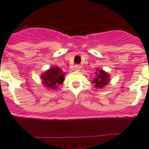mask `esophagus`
I'll return each mask as SVG.
<instances>
[{"mask_svg": "<svg viewBox=\"0 0 149 149\" xmlns=\"http://www.w3.org/2000/svg\"><path fill=\"white\" fill-rule=\"evenodd\" d=\"M75 70H76L77 71H79L80 70V66H79V65H76V66H75Z\"/></svg>", "mask_w": 149, "mask_h": 149, "instance_id": "1", "label": "esophagus"}]
</instances>
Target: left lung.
<instances>
[{
    "label": "left lung",
    "instance_id": "left-lung-1",
    "mask_svg": "<svg viewBox=\"0 0 149 149\" xmlns=\"http://www.w3.org/2000/svg\"><path fill=\"white\" fill-rule=\"evenodd\" d=\"M95 73L96 77L94 78V81L92 83L95 84V86L96 88H101L108 83V82H109V76H108L107 72L101 70L98 72H95Z\"/></svg>",
    "mask_w": 149,
    "mask_h": 149
}]
</instances>
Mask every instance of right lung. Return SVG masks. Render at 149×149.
I'll use <instances>...</instances> for the list:
<instances>
[{
  "instance_id": "add662e5",
  "label": "right lung",
  "mask_w": 149,
  "mask_h": 149,
  "mask_svg": "<svg viewBox=\"0 0 149 149\" xmlns=\"http://www.w3.org/2000/svg\"><path fill=\"white\" fill-rule=\"evenodd\" d=\"M64 73L63 70L59 67H52L50 68L42 76L43 84L45 87L50 88H56L57 85L63 83L64 80Z\"/></svg>"
}]
</instances>
